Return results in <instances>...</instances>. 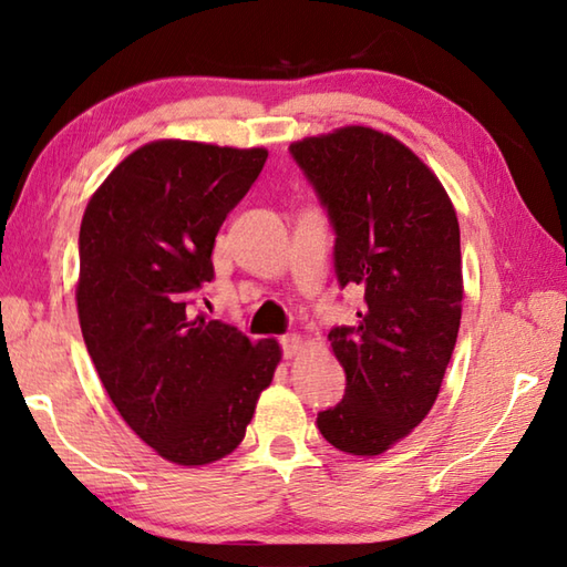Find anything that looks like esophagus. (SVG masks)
<instances>
[{
  "instance_id": "obj_1",
  "label": "esophagus",
  "mask_w": 567,
  "mask_h": 567,
  "mask_svg": "<svg viewBox=\"0 0 567 567\" xmlns=\"http://www.w3.org/2000/svg\"><path fill=\"white\" fill-rule=\"evenodd\" d=\"M301 336H296V333H288V336H284L281 338V348H284V355L286 358H296L298 355V350H301Z\"/></svg>"
}]
</instances>
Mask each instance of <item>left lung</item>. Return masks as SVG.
<instances>
[{"label": "left lung", "mask_w": 567, "mask_h": 567, "mask_svg": "<svg viewBox=\"0 0 567 567\" xmlns=\"http://www.w3.org/2000/svg\"><path fill=\"white\" fill-rule=\"evenodd\" d=\"M336 231L340 288L358 286L355 326L330 348L346 394L318 412L336 450L378 456L408 436L440 394L462 320V244L450 195L408 145L348 125L291 147Z\"/></svg>", "instance_id": "obj_1"}]
</instances>
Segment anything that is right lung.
Segmentation results:
<instances>
[{"label": "right lung", "instance_id": "obj_1", "mask_svg": "<svg viewBox=\"0 0 567 567\" xmlns=\"http://www.w3.org/2000/svg\"><path fill=\"white\" fill-rule=\"evenodd\" d=\"M264 147L155 141L95 189L79 234L81 333L127 426L173 464L237 450L281 348L195 313L212 249L259 177Z\"/></svg>", "mask_w": 567, "mask_h": 567}]
</instances>
